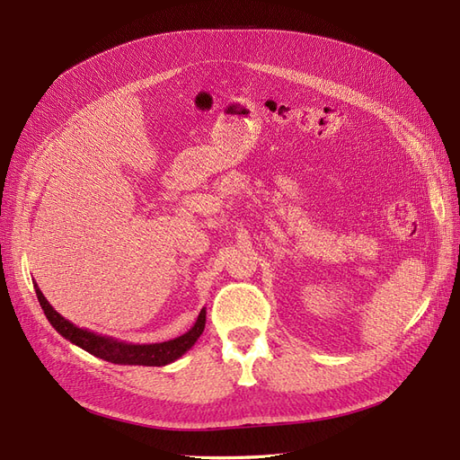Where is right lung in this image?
<instances>
[{
    "mask_svg": "<svg viewBox=\"0 0 460 460\" xmlns=\"http://www.w3.org/2000/svg\"><path fill=\"white\" fill-rule=\"evenodd\" d=\"M36 296L40 301V307L44 311L46 318L49 320V324L58 330L65 340L71 343L78 345L80 349L88 351L93 357H100L107 363L113 365H136V367H164L174 363L176 358L182 357L186 351H190L193 343L199 340V336L205 330V316L207 311L205 307L201 309L196 324H193L186 333L178 336L169 341H161V343H128V341H119L115 338L102 336V333H95L88 328H80L73 324L71 320H66L61 316L58 311H55L49 301L41 294L38 284H34Z\"/></svg>",
    "mask_w": 460,
    "mask_h": 460,
    "instance_id": "right-lung-1",
    "label": "right lung"
}]
</instances>
